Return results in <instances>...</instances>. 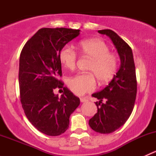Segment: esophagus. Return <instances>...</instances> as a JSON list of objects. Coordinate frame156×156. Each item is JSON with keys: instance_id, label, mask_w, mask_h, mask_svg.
<instances>
[{"instance_id": "obj_1", "label": "esophagus", "mask_w": 156, "mask_h": 156, "mask_svg": "<svg viewBox=\"0 0 156 156\" xmlns=\"http://www.w3.org/2000/svg\"><path fill=\"white\" fill-rule=\"evenodd\" d=\"M80 100H81V103H85V102L88 101L87 99L85 98V97H81V98H80Z\"/></svg>"}]
</instances>
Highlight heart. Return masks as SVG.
<instances>
[{"label": "heart", "mask_w": 156, "mask_h": 156, "mask_svg": "<svg viewBox=\"0 0 156 156\" xmlns=\"http://www.w3.org/2000/svg\"><path fill=\"white\" fill-rule=\"evenodd\" d=\"M78 48L83 55L92 59L88 70L94 74L100 82H106L114 77L119 67V59L115 53L109 52L107 44L100 39H89L80 42ZM59 59L66 69L72 70L75 68L77 53L70 47L61 49ZM93 74L82 73L71 77L68 80L69 87L79 96L94 90L97 82Z\"/></svg>", "instance_id": "b5f03b06"}]
</instances>
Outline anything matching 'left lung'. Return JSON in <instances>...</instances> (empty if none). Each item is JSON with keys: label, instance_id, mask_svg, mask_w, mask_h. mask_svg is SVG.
Segmentation results:
<instances>
[{"label": "left lung", "instance_id": "obj_1", "mask_svg": "<svg viewBox=\"0 0 156 156\" xmlns=\"http://www.w3.org/2000/svg\"><path fill=\"white\" fill-rule=\"evenodd\" d=\"M98 32L112 41L120 56L121 66L104 89L92 94L100 101L95 103L97 112L89 120V125L96 132L110 133L122 127L133 111L137 91L136 69L131 48L123 39L110 29Z\"/></svg>", "mask_w": 156, "mask_h": 156}]
</instances>
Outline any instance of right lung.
Returning <instances> with one entry per match:
<instances>
[{
  "label": "right lung",
  "mask_w": 156,
  "mask_h": 156,
  "mask_svg": "<svg viewBox=\"0 0 156 156\" xmlns=\"http://www.w3.org/2000/svg\"><path fill=\"white\" fill-rule=\"evenodd\" d=\"M80 30L43 28L26 43L20 53L19 69L20 101L31 125L48 136H59L68 129L70 115L79 106L78 97L59 79L62 67L60 50L78 37ZM62 88L60 98L56 88Z\"/></svg>",
  "instance_id": "right-lung-1"
}]
</instances>
